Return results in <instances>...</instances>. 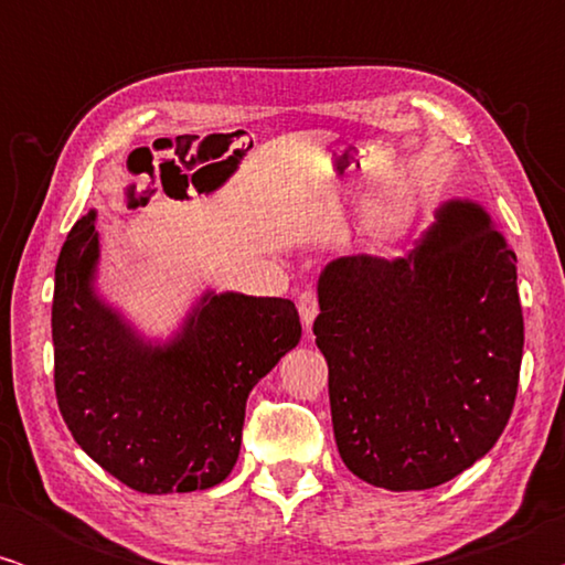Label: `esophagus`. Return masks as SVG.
<instances>
[{
  "mask_svg": "<svg viewBox=\"0 0 565 565\" xmlns=\"http://www.w3.org/2000/svg\"><path fill=\"white\" fill-rule=\"evenodd\" d=\"M298 313H300V321H303L306 334H311V323L316 319V313H319V298H316L313 290L300 292V296H298Z\"/></svg>",
  "mask_w": 565,
  "mask_h": 565,
  "instance_id": "esophagus-1",
  "label": "esophagus"
}]
</instances>
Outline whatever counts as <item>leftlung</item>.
<instances>
[{"instance_id": "1", "label": "left lung", "mask_w": 565, "mask_h": 565, "mask_svg": "<svg viewBox=\"0 0 565 565\" xmlns=\"http://www.w3.org/2000/svg\"><path fill=\"white\" fill-rule=\"evenodd\" d=\"M344 466L391 491L450 481L497 445L520 385L516 254L481 205L452 200L401 259L342 257L319 277Z\"/></svg>"}]
</instances>
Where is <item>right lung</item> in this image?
<instances>
[{"label": "right lung", "mask_w": 565, "mask_h": 565, "mask_svg": "<svg viewBox=\"0 0 565 565\" xmlns=\"http://www.w3.org/2000/svg\"><path fill=\"white\" fill-rule=\"evenodd\" d=\"M188 180L177 195H184ZM95 213L68 231L53 288V385L76 445L141 493L203 491L234 470L254 385L300 342L285 298L205 292L151 347L95 296Z\"/></svg>", "instance_id": "1"}]
</instances>
